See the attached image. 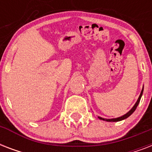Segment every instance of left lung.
<instances>
[{"instance_id":"1","label":"left lung","mask_w":152,"mask_h":152,"mask_svg":"<svg viewBox=\"0 0 152 152\" xmlns=\"http://www.w3.org/2000/svg\"><path fill=\"white\" fill-rule=\"evenodd\" d=\"M143 91H144V88H143V89H142L141 92H140V95L139 98H138V99H137V102L135 103V105L133 106V107H132L131 110H130L129 112H128L127 113H125V115L121 116V117H119V118H112V119H106V118H100V117H99V119H101V120H103V121H122L124 120V119H125V118H129L131 114H132L133 112H134L135 110H136V109H137V106H138V104H139L140 101V99H141V96L142 95H143Z\"/></svg>"}]
</instances>
